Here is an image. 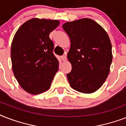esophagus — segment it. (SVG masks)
Returning <instances> with one entry per match:
<instances>
[{
  "label": "esophagus",
  "instance_id": "34e87169",
  "mask_svg": "<svg viewBox=\"0 0 126 126\" xmlns=\"http://www.w3.org/2000/svg\"><path fill=\"white\" fill-rule=\"evenodd\" d=\"M61 59H62V60H63V61H67V55L65 54V55H63L61 56Z\"/></svg>",
  "mask_w": 126,
  "mask_h": 126
}]
</instances>
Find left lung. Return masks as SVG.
<instances>
[{"label": "left lung", "instance_id": "1", "mask_svg": "<svg viewBox=\"0 0 126 126\" xmlns=\"http://www.w3.org/2000/svg\"><path fill=\"white\" fill-rule=\"evenodd\" d=\"M63 28L71 40L67 58L72 70L67 77L71 88L81 93L99 90L110 72L112 44L107 32L93 19L66 22Z\"/></svg>", "mask_w": 126, "mask_h": 126}]
</instances>
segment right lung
Returning a JSON list of instances; mask_svg holds the SVG:
<instances>
[{
	"label": "right lung",
	"mask_w": 126,
	"mask_h": 126,
	"mask_svg": "<svg viewBox=\"0 0 126 126\" xmlns=\"http://www.w3.org/2000/svg\"><path fill=\"white\" fill-rule=\"evenodd\" d=\"M59 25L58 20L32 18L16 32L11 45L12 67L15 78L29 94L47 91L59 69L53 53L49 33Z\"/></svg>",
	"instance_id": "obj_1"
}]
</instances>
